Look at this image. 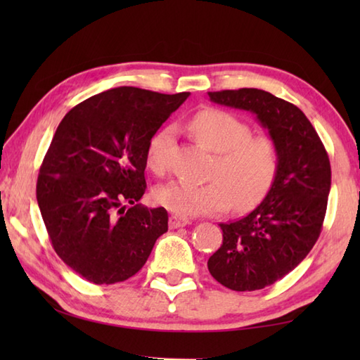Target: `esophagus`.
I'll list each match as a JSON object with an SVG mask.
<instances>
[{
  "label": "esophagus",
  "mask_w": 360,
  "mask_h": 360,
  "mask_svg": "<svg viewBox=\"0 0 360 360\" xmlns=\"http://www.w3.org/2000/svg\"><path fill=\"white\" fill-rule=\"evenodd\" d=\"M192 223L188 218H182V217H170V221H168V224H170V229H178V227H184L187 224Z\"/></svg>",
  "instance_id": "obj_1"
}]
</instances>
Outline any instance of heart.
I'll return each instance as SVG.
<instances>
[{
    "instance_id": "heart-1",
    "label": "heart",
    "mask_w": 360,
    "mask_h": 360,
    "mask_svg": "<svg viewBox=\"0 0 360 360\" xmlns=\"http://www.w3.org/2000/svg\"><path fill=\"white\" fill-rule=\"evenodd\" d=\"M190 129L204 148L215 153L210 182H170L155 192L156 201L178 217L219 213L254 207L269 192L278 170V151L267 136H252L250 127L235 114L207 108L195 114ZM173 129L164 128L151 137L147 165L155 173L167 168V150Z\"/></svg>"
}]
</instances>
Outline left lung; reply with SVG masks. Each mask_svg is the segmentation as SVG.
<instances>
[{"label":"left lung","mask_w":360,"mask_h":360,"mask_svg":"<svg viewBox=\"0 0 360 360\" xmlns=\"http://www.w3.org/2000/svg\"><path fill=\"white\" fill-rule=\"evenodd\" d=\"M209 97L255 114L278 151L277 176L264 200L244 218L219 224L223 244L207 262L212 277L229 289H263L295 269L316 244L331 188L330 159L295 105L257 88Z\"/></svg>","instance_id":"8db88e82"}]
</instances>
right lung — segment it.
Segmentation results:
<instances>
[{"label": "right lung", "mask_w": 360, "mask_h": 360, "mask_svg": "<svg viewBox=\"0 0 360 360\" xmlns=\"http://www.w3.org/2000/svg\"><path fill=\"white\" fill-rule=\"evenodd\" d=\"M190 93L119 86L86 98L57 127L37 201L57 255L96 285L142 269L168 231L164 207L139 204L151 137Z\"/></svg>", "instance_id": "right-lung-1"}]
</instances>
